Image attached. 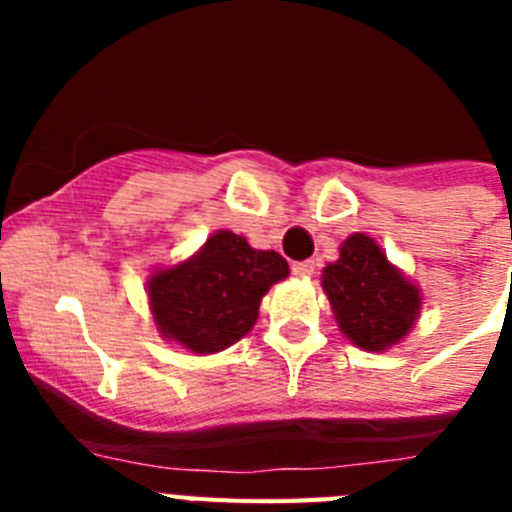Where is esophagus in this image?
Listing matches in <instances>:
<instances>
[{
	"instance_id": "esophagus-1",
	"label": "esophagus",
	"mask_w": 512,
	"mask_h": 512,
	"mask_svg": "<svg viewBox=\"0 0 512 512\" xmlns=\"http://www.w3.org/2000/svg\"><path fill=\"white\" fill-rule=\"evenodd\" d=\"M292 274H295V277H312V274H315V261H295V264H292Z\"/></svg>"
}]
</instances>
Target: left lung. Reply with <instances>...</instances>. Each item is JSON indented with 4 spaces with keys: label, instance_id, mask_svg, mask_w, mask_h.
<instances>
[{
    "label": "left lung",
    "instance_id": "1",
    "mask_svg": "<svg viewBox=\"0 0 512 512\" xmlns=\"http://www.w3.org/2000/svg\"><path fill=\"white\" fill-rule=\"evenodd\" d=\"M323 289L338 328L366 351H382L408 336L420 310V292L387 261L369 235H351L341 259L323 271Z\"/></svg>",
    "mask_w": 512,
    "mask_h": 512
}]
</instances>
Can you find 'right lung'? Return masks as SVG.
I'll list each match as a JSON object with an SVG mask.
<instances>
[{
	"mask_svg": "<svg viewBox=\"0 0 512 512\" xmlns=\"http://www.w3.org/2000/svg\"><path fill=\"white\" fill-rule=\"evenodd\" d=\"M289 274L274 251H256L246 238L220 230L194 259L156 271L148 297L158 330L194 354L233 346L259 318L261 297Z\"/></svg>",
	"mask_w": 512,
	"mask_h": 512,
	"instance_id": "right-lung-1",
	"label": "right lung"
}]
</instances>
